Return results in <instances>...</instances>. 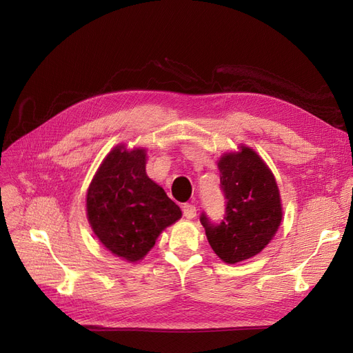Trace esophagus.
Here are the masks:
<instances>
[{
	"label": "esophagus",
	"instance_id": "esophagus-1",
	"mask_svg": "<svg viewBox=\"0 0 353 353\" xmlns=\"http://www.w3.org/2000/svg\"><path fill=\"white\" fill-rule=\"evenodd\" d=\"M183 213L187 219H193L197 215V209L194 205H188V203H185V205L183 206Z\"/></svg>",
	"mask_w": 353,
	"mask_h": 353
}]
</instances>
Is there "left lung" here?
Returning <instances> with one entry per match:
<instances>
[{
  "instance_id": "8db88e82",
  "label": "left lung",
  "mask_w": 353,
  "mask_h": 353,
  "mask_svg": "<svg viewBox=\"0 0 353 353\" xmlns=\"http://www.w3.org/2000/svg\"><path fill=\"white\" fill-rule=\"evenodd\" d=\"M218 168L225 215L215 223L203 212L200 222L213 252L237 263L261 253L275 236L283 218L280 191L270 168L245 145L223 154Z\"/></svg>"
}]
</instances>
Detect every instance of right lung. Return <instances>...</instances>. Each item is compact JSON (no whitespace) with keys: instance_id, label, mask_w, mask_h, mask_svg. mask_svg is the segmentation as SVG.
I'll list each match as a JSON object with an SVG mask.
<instances>
[{"instance_id":"right-lung-1","label":"right lung","mask_w":353,"mask_h":353,"mask_svg":"<svg viewBox=\"0 0 353 353\" xmlns=\"http://www.w3.org/2000/svg\"><path fill=\"white\" fill-rule=\"evenodd\" d=\"M181 215L178 205L145 174V150L117 145L103 160L87 193V216L97 239L125 261L143 259L159 234Z\"/></svg>"}]
</instances>
